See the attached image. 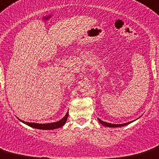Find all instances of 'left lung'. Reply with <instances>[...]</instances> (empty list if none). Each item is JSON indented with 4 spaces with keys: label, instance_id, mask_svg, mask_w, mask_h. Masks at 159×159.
I'll return each mask as SVG.
<instances>
[{
    "label": "left lung",
    "instance_id": "obj_1",
    "mask_svg": "<svg viewBox=\"0 0 159 159\" xmlns=\"http://www.w3.org/2000/svg\"><path fill=\"white\" fill-rule=\"evenodd\" d=\"M98 121L100 122V123H101V124L103 125V126H107V127H120V126H126V125L129 124V123H133V121L128 122V123H122V124H113V123H107V122L103 121V120H100L99 118H98Z\"/></svg>",
    "mask_w": 159,
    "mask_h": 159
}]
</instances>
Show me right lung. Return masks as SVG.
<instances>
[{
	"instance_id": "1",
	"label": "right lung",
	"mask_w": 159,
	"mask_h": 159,
	"mask_svg": "<svg viewBox=\"0 0 159 159\" xmlns=\"http://www.w3.org/2000/svg\"><path fill=\"white\" fill-rule=\"evenodd\" d=\"M68 111L67 112V113L66 114V116L62 118L61 120H60L59 121L55 122V123H29V122H25L23 120H20L18 118V120L20 121H21L22 123H25L27 126H30V127L35 128V129H44V130H51V129H55L57 128H60L62 126H64L65 123H66L67 119H68Z\"/></svg>"
}]
</instances>
